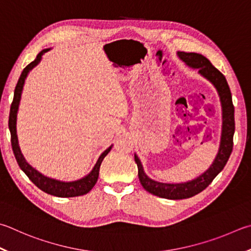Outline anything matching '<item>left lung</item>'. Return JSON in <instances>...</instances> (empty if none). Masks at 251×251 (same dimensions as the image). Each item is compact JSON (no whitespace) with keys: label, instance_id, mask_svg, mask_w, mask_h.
<instances>
[{"label":"left lung","instance_id":"1","mask_svg":"<svg viewBox=\"0 0 251 251\" xmlns=\"http://www.w3.org/2000/svg\"><path fill=\"white\" fill-rule=\"evenodd\" d=\"M177 56L182 61L191 68L199 70V74L207 79L215 86L217 93L220 95L222 111H223V126L220 149L217 156L214 159L212 166L205 171L203 175L198 176L192 181L184 182V183H162L157 182L146 175L143 165L135 153V162L138 167V177L143 188L149 193L157 195L162 199L169 200H182L189 199L202 192L204 189L212 183L215 176L224 169L225 165L228 161L231 151H233V137L235 133V108L231 100L230 89L227 83L226 78L221 71L214 67L207 58L197 52H184L177 51Z\"/></svg>","mask_w":251,"mask_h":251}]
</instances>
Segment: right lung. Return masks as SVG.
<instances>
[{"instance_id":"right-lung-1","label":"right lung","mask_w":251,"mask_h":251,"mask_svg":"<svg viewBox=\"0 0 251 251\" xmlns=\"http://www.w3.org/2000/svg\"><path fill=\"white\" fill-rule=\"evenodd\" d=\"M48 50L50 49L48 48V49L42 50V51L37 54V57H36L35 60L31 61L28 66H26L25 69L22 72L20 79L17 81V84L15 86V91H14V99H13V102L11 105L10 118H8V128H10V131H11L12 148H13V152H14V156L16 158L18 166H20L21 169L25 172V175L29 177V180L33 182L37 188L44 191V192H46L50 195H54V197H58V198L80 197V195H84L86 193H89L95 185V183H97L99 173H100V167H101L103 159L105 158L106 154L111 151L112 146H110V147H108L105 151L100 156L92 171H91L88 176H85L84 177H82V179L76 180V181L62 182L59 180L51 179V177L45 176L44 175H42V173L34 169V168L25 160V158L21 151L20 145H18V138H17V133H16V120H17L18 106H20V102H21L23 86H24L27 75L29 74V71L33 69L34 67L38 65L39 61L42 60V56L45 52H47Z\"/></svg>"}]
</instances>
